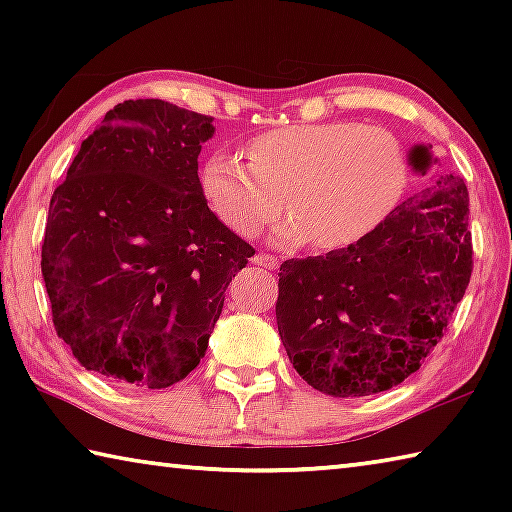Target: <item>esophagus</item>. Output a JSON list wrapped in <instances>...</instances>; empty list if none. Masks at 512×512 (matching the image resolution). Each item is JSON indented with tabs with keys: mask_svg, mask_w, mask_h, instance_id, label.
<instances>
[{
	"mask_svg": "<svg viewBox=\"0 0 512 512\" xmlns=\"http://www.w3.org/2000/svg\"><path fill=\"white\" fill-rule=\"evenodd\" d=\"M250 262H253L255 266H264V268H277L280 266V259H277L275 255H266V253H259V255H255L253 259H250Z\"/></svg>",
	"mask_w": 512,
	"mask_h": 512,
	"instance_id": "1",
	"label": "esophagus"
}]
</instances>
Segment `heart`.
I'll use <instances>...</instances> for the list:
<instances>
[{"label": "heart", "mask_w": 512, "mask_h": 512, "mask_svg": "<svg viewBox=\"0 0 512 512\" xmlns=\"http://www.w3.org/2000/svg\"><path fill=\"white\" fill-rule=\"evenodd\" d=\"M248 162L216 151L198 171L210 210L241 237H253L284 210L277 244L339 253L386 223L409 183L400 144L357 121L291 124L250 140Z\"/></svg>", "instance_id": "1"}]
</instances>
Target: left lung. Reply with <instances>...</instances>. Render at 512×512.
<instances>
[{"mask_svg": "<svg viewBox=\"0 0 512 512\" xmlns=\"http://www.w3.org/2000/svg\"><path fill=\"white\" fill-rule=\"evenodd\" d=\"M436 162L427 144L409 151L420 176ZM467 214L463 178L436 173L361 244L280 266L277 332L309 386L363 397L422 366L470 284Z\"/></svg>", "mask_w": 512, "mask_h": 512, "instance_id": "1", "label": "left lung"}]
</instances>
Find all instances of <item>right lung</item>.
<instances>
[{"instance_id":"add662e5","label":"right lung","mask_w":512,"mask_h":512,"mask_svg":"<svg viewBox=\"0 0 512 512\" xmlns=\"http://www.w3.org/2000/svg\"><path fill=\"white\" fill-rule=\"evenodd\" d=\"M212 135V117L173 103H117L51 196L42 277L56 332L115 384L185 379L255 255L201 192L198 153Z\"/></svg>"}]
</instances>
